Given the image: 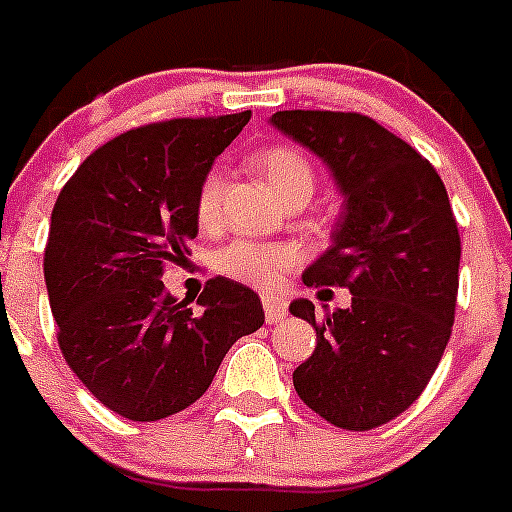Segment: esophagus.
Listing matches in <instances>:
<instances>
[{
    "instance_id": "obj_1",
    "label": "esophagus",
    "mask_w": 512,
    "mask_h": 512,
    "mask_svg": "<svg viewBox=\"0 0 512 512\" xmlns=\"http://www.w3.org/2000/svg\"><path fill=\"white\" fill-rule=\"evenodd\" d=\"M261 302H264L266 323H279L282 318H287V302H284V297L266 292V295H261Z\"/></svg>"
}]
</instances>
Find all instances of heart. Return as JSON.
Masks as SVG:
<instances>
[{"label":"heart","mask_w":512,"mask_h":512,"mask_svg":"<svg viewBox=\"0 0 512 512\" xmlns=\"http://www.w3.org/2000/svg\"><path fill=\"white\" fill-rule=\"evenodd\" d=\"M253 166L264 174L269 187L279 200H289L297 194L310 197L315 189V171L310 161L292 146H269L253 156ZM220 202H223V174L210 169L202 176L194 194V220L202 233H212L220 225ZM300 253L295 246L279 241H251L235 238L215 253V269L223 277L251 287H269L284 271L297 264Z\"/></svg>","instance_id":"1"}]
</instances>
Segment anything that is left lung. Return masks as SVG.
Instances as JSON below:
<instances>
[{
	"label": "left lung",
	"instance_id": "left-lung-1",
	"mask_svg": "<svg viewBox=\"0 0 512 512\" xmlns=\"http://www.w3.org/2000/svg\"><path fill=\"white\" fill-rule=\"evenodd\" d=\"M271 122L318 153L346 197L333 246L302 282L354 297L323 320L310 300L289 305L318 336L295 390L336 428L372 431L418 400L449 343L461 259L449 194L431 161L372 117L282 110Z\"/></svg>",
	"mask_w": 512,
	"mask_h": 512
}]
</instances>
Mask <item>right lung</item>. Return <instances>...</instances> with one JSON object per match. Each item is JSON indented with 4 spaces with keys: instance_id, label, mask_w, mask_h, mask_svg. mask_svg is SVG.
<instances>
[{
    "instance_id": "obj_1",
    "label": "right lung",
    "mask_w": 512,
    "mask_h": 512,
    "mask_svg": "<svg viewBox=\"0 0 512 512\" xmlns=\"http://www.w3.org/2000/svg\"><path fill=\"white\" fill-rule=\"evenodd\" d=\"M251 110L174 117L99 146L63 184L43 274L71 372L128 420L169 418L200 400L228 348L264 325L259 295L207 279L192 315L164 271L197 238L194 194Z\"/></svg>"
}]
</instances>
